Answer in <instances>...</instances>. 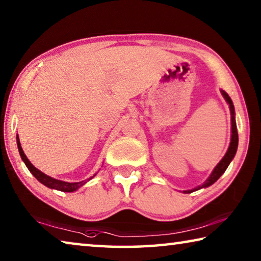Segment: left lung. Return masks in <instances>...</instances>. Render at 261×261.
Here are the masks:
<instances>
[{"instance_id":"left-lung-1","label":"left lung","mask_w":261,"mask_h":261,"mask_svg":"<svg viewBox=\"0 0 261 261\" xmlns=\"http://www.w3.org/2000/svg\"><path fill=\"white\" fill-rule=\"evenodd\" d=\"M221 93H222L223 98L226 99L227 103L229 105V108H230V114H231V139H230V145H229V148L227 153L224 154V156L222 158V160H221L216 167L214 168V170L212 171V174L210 175V177L207 178L204 184L199 185V187L194 188L192 190H187V191H183L184 193H191L193 191H197V190H200L202 188H207L210 187V185L214 184L216 180H218L221 175H222L224 171L229 166V163L232 161L233 156H235V154L237 152V146H238V134H237V127H236V121H235V108H233V103L230 99V96H229L226 92L221 90Z\"/></svg>"}]
</instances>
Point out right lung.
<instances>
[{"label": "right lung", "mask_w": 261, "mask_h": 261, "mask_svg": "<svg viewBox=\"0 0 261 261\" xmlns=\"http://www.w3.org/2000/svg\"><path fill=\"white\" fill-rule=\"evenodd\" d=\"M17 146H18V151L20 154V158L21 160L24 161V163L28 167V169L31 171V174H32L35 178H37L39 182L42 183L43 185H46L47 188H50V189H55V190H59V191H63V192H73L78 190L81 187H83L84 184H85L87 180H90L94 177L96 174H94L92 177L88 178L87 180H82V182H74V183H69V182H63V180H60V179H55L50 177V176H48L46 174H43L42 171H40L39 169H37L32 163L30 162V160L28 159V156L25 155V153L23 151V148L20 146V141L18 136H17Z\"/></svg>", "instance_id": "obj_1"}]
</instances>
